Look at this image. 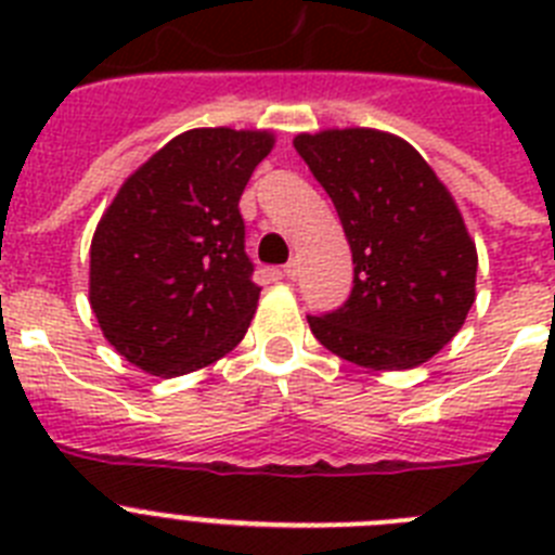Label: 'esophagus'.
<instances>
[{
  "label": "esophagus",
  "mask_w": 555,
  "mask_h": 555,
  "mask_svg": "<svg viewBox=\"0 0 555 555\" xmlns=\"http://www.w3.org/2000/svg\"><path fill=\"white\" fill-rule=\"evenodd\" d=\"M283 274H286L288 281H294V278L300 274V263H297V258H292V261H288L286 267H283Z\"/></svg>",
  "instance_id": "34e87169"
}]
</instances>
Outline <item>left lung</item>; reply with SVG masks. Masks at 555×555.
Masks as SVG:
<instances>
[{"mask_svg": "<svg viewBox=\"0 0 555 555\" xmlns=\"http://www.w3.org/2000/svg\"><path fill=\"white\" fill-rule=\"evenodd\" d=\"M336 205L356 278L347 302L308 317L320 345L366 370H411L461 331L478 253L448 185L400 135L372 127L294 139Z\"/></svg>", "mask_w": 555, "mask_h": 555, "instance_id": "left-lung-1", "label": "left lung"}]
</instances>
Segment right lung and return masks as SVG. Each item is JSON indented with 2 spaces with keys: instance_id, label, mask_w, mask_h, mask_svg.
I'll return each mask as SVG.
<instances>
[{
  "instance_id": "obj_1",
  "label": "right lung",
  "mask_w": 555,
  "mask_h": 555,
  "mask_svg": "<svg viewBox=\"0 0 555 555\" xmlns=\"http://www.w3.org/2000/svg\"><path fill=\"white\" fill-rule=\"evenodd\" d=\"M272 146L269 130H185L132 171L102 214L88 300L102 336L139 370H203L247 333L261 288L238 199Z\"/></svg>"
}]
</instances>
